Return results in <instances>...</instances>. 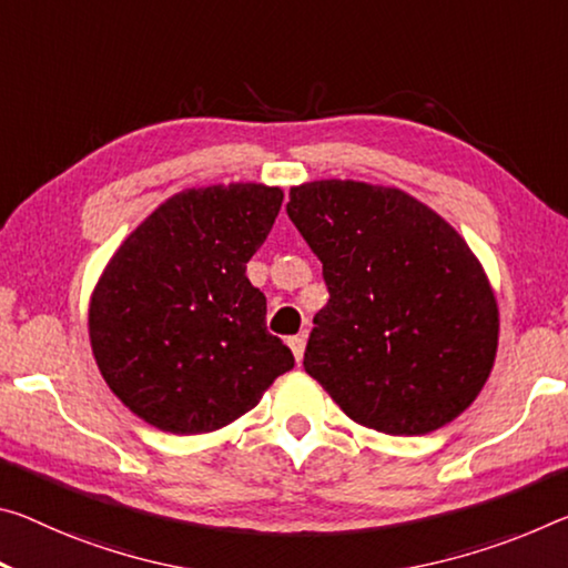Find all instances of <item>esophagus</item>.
I'll return each mask as SVG.
<instances>
[{"label":"esophagus","mask_w":568,"mask_h":568,"mask_svg":"<svg viewBox=\"0 0 568 568\" xmlns=\"http://www.w3.org/2000/svg\"><path fill=\"white\" fill-rule=\"evenodd\" d=\"M287 346H291L295 362H303V351H305V333H298V336H293L291 341H287Z\"/></svg>","instance_id":"34e87169"}]
</instances>
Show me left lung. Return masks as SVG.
<instances>
[{
	"mask_svg": "<svg viewBox=\"0 0 568 568\" xmlns=\"http://www.w3.org/2000/svg\"><path fill=\"white\" fill-rule=\"evenodd\" d=\"M287 217L331 293L305 372L384 435L460 417L488 382L500 333L490 281L460 232L402 189L354 179L293 186Z\"/></svg>",
	"mask_w": 568,
	"mask_h": 568,
	"instance_id": "left-lung-1",
	"label": "left lung"
}]
</instances>
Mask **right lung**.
I'll return each instance as SVG.
<instances>
[{"mask_svg": "<svg viewBox=\"0 0 568 568\" xmlns=\"http://www.w3.org/2000/svg\"><path fill=\"white\" fill-rule=\"evenodd\" d=\"M281 204V186L255 182L184 189L108 260L90 295V348L108 389L151 427L217 432L293 368L247 281Z\"/></svg>", "mask_w": 568, "mask_h": 568, "instance_id": "add662e5", "label": "right lung"}]
</instances>
